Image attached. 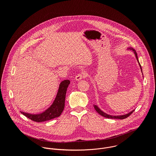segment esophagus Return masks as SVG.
Returning a JSON list of instances; mask_svg holds the SVG:
<instances>
[{
	"label": "esophagus",
	"mask_w": 156,
	"mask_h": 156,
	"mask_svg": "<svg viewBox=\"0 0 156 156\" xmlns=\"http://www.w3.org/2000/svg\"><path fill=\"white\" fill-rule=\"evenodd\" d=\"M86 74L85 73H80V74H78L75 77V80H77V81H79L80 80L82 79L83 78H85L86 77Z\"/></svg>",
	"instance_id": "esophagus-1"
}]
</instances>
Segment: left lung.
<instances>
[{"label": "left lung", "instance_id": "1", "mask_svg": "<svg viewBox=\"0 0 156 156\" xmlns=\"http://www.w3.org/2000/svg\"><path fill=\"white\" fill-rule=\"evenodd\" d=\"M127 50H130V51H133V53L134 54V55H135V57H136V60H137V62H138V64H139V67H140V70H141V72H142V74H143V73H142V67H141V66H140V63H139V60H138V58H137V53H136V51H135V50H134L133 48H132V47H129L128 48H127ZM143 78H144V76H143ZM94 108H95V111L97 112L100 115H101V116H104V117H106V118H112V119H125V118H127L128 116H129L134 111V109L133 110V111H132L130 112H129V113H126V114H124V115H109V114H108V113H105V112H104L103 111H102L97 105H94Z\"/></svg>", "mask_w": 156, "mask_h": 156}]
</instances>
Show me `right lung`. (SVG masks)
Masks as SVG:
<instances>
[{"mask_svg": "<svg viewBox=\"0 0 156 156\" xmlns=\"http://www.w3.org/2000/svg\"><path fill=\"white\" fill-rule=\"evenodd\" d=\"M69 83L70 81L69 80H64L61 82L55 100L51 105L44 111L38 114H32L22 111L20 112L30 119L38 122L49 121L59 117L64 111L65 107L66 95L67 88Z\"/></svg>", "mask_w": 156, "mask_h": 156, "instance_id": "1", "label": "right lung"}]
</instances>
